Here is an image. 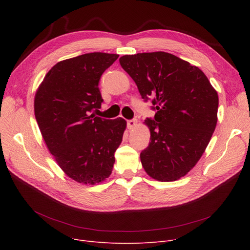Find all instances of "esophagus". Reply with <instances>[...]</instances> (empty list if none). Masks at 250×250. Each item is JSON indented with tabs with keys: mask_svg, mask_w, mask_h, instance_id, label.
<instances>
[{
	"mask_svg": "<svg viewBox=\"0 0 250 250\" xmlns=\"http://www.w3.org/2000/svg\"><path fill=\"white\" fill-rule=\"evenodd\" d=\"M137 123H138V121L136 120V118H134V120H128V121L126 122V124H127V128L133 129L134 127H136Z\"/></svg>",
	"mask_w": 250,
	"mask_h": 250,
	"instance_id": "1",
	"label": "esophagus"
}]
</instances>
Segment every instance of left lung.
<instances>
[{"instance_id":"1","label":"left lung","mask_w":250,"mask_h":250,"mask_svg":"<svg viewBox=\"0 0 250 250\" xmlns=\"http://www.w3.org/2000/svg\"><path fill=\"white\" fill-rule=\"evenodd\" d=\"M139 92L156 111L147 118L151 139L141 152L146 172L159 181L185 176L205 152L217 125L219 98L195 65L164 51L120 59Z\"/></svg>"}]
</instances>
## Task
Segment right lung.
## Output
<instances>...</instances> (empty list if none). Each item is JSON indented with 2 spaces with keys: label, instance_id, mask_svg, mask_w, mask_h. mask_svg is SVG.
Here are the masks:
<instances>
[{
  "label": "right lung",
  "instance_id": "1",
  "mask_svg": "<svg viewBox=\"0 0 250 250\" xmlns=\"http://www.w3.org/2000/svg\"><path fill=\"white\" fill-rule=\"evenodd\" d=\"M118 55L91 52L58 62L45 75L34 113L49 152L64 173L94 185L107 178L126 123L95 116L103 102L99 81Z\"/></svg>",
  "mask_w": 250,
  "mask_h": 250
}]
</instances>
